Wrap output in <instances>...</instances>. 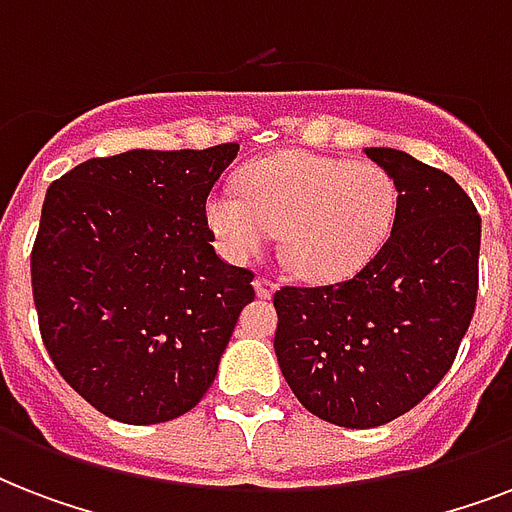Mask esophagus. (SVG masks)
Returning a JSON list of instances; mask_svg holds the SVG:
<instances>
[{"label": "esophagus", "mask_w": 512, "mask_h": 512, "mask_svg": "<svg viewBox=\"0 0 512 512\" xmlns=\"http://www.w3.org/2000/svg\"><path fill=\"white\" fill-rule=\"evenodd\" d=\"M255 292L257 297H271L273 292H276V281H273L271 276H263V273H260L255 279Z\"/></svg>", "instance_id": "34e87169"}]
</instances>
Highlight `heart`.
I'll list each match as a JSON object with an SVG mask.
<instances>
[{"label": "heart", "mask_w": 512, "mask_h": 512, "mask_svg": "<svg viewBox=\"0 0 512 512\" xmlns=\"http://www.w3.org/2000/svg\"><path fill=\"white\" fill-rule=\"evenodd\" d=\"M239 193L207 201L209 228L236 260L281 239L289 271L308 281H337L361 271L388 241L398 215V188L372 162L287 151L252 164Z\"/></svg>", "instance_id": "1"}]
</instances>
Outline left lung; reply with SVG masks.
Returning <instances> with one entry per match:
<instances>
[{"mask_svg":"<svg viewBox=\"0 0 512 512\" xmlns=\"http://www.w3.org/2000/svg\"><path fill=\"white\" fill-rule=\"evenodd\" d=\"M396 180L398 215L369 263L327 287H281L273 348L297 401L340 428L420 404L454 364L476 311L481 217L446 172L366 148Z\"/></svg>","mask_w":512,"mask_h":512,"instance_id":"1","label":"left lung"}]
</instances>
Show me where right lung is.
<instances>
[{"label":"right lung","mask_w":512,"mask_h":512,"mask_svg":"<svg viewBox=\"0 0 512 512\" xmlns=\"http://www.w3.org/2000/svg\"><path fill=\"white\" fill-rule=\"evenodd\" d=\"M239 143L90 159L47 188L31 249L60 377L111 420L156 425L215 382L252 271L215 255L207 196Z\"/></svg>","instance_id":"right-lung-1"}]
</instances>
